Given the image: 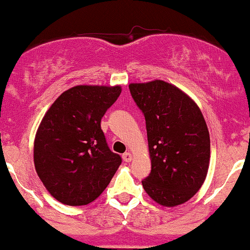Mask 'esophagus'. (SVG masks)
I'll use <instances>...</instances> for the list:
<instances>
[{"label": "esophagus", "instance_id": "34e87169", "mask_svg": "<svg viewBox=\"0 0 250 250\" xmlns=\"http://www.w3.org/2000/svg\"><path fill=\"white\" fill-rule=\"evenodd\" d=\"M123 161L126 162V163L131 162V161H132V155H131L130 152H125L124 155H123Z\"/></svg>", "mask_w": 250, "mask_h": 250}]
</instances>
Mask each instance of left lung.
Returning <instances> with one entry per match:
<instances>
[{"mask_svg":"<svg viewBox=\"0 0 250 250\" xmlns=\"http://www.w3.org/2000/svg\"><path fill=\"white\" fill-rule=\"evenodd\" d=\"M146 123L151 172L143 188L164 207L186 203L200 190L210 161V137L191 98L163 80L130 83Z\"/></svg>","mask_w":250,"mask_h":250,"instance_id":"left-lung-1","label":"left lung"}]
</instances>
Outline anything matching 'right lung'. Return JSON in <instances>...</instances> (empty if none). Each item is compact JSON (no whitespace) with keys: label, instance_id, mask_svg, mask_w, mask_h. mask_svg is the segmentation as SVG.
<instances>
[{"label":"right lung","instance_id":"add662e5","mask_svg":"<svg viewBox=\"0 0 250 250\" xmlns=\"http://www.w3.org/2000/svg\"><path fill=\"white\" fill-rule=\"evenodd\" d=\"M120 93V86H74L42 118L34 142L35 170L48 192L62 204L93 202L122 164L100 127Z\"/></svg>","mask_w":250,"mask_h":250}]
</instances>
